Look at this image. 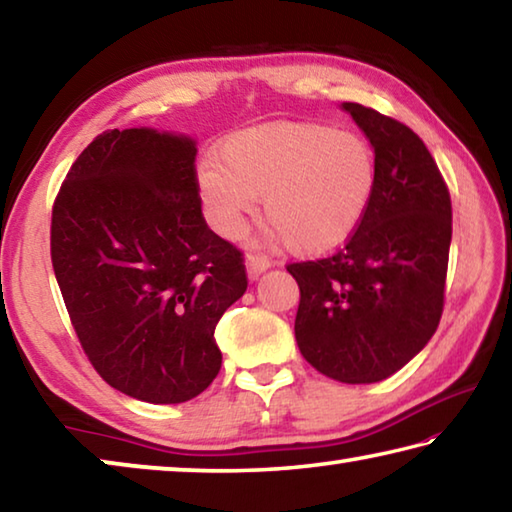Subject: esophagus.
Wrapping results in <instances>:
<instances>
[{"mask_svg": "<svg viewBox=\"0 0 512 512\" xmlns=\"http://www.w3.org/2000/svg\"><path fill=\"white\" fill-rule=\"evenodd\" d=\"M268 266H271V259H268V257L259 255V253H248L246 255V268H248L250 280H257V277L262 275Z\"/></svg>", "mask_w": 512, "mask_h": 512, "instance_id": "esophagus-1", "label": "esophagus"}]
</instances>
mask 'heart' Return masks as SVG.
Masks as SVG:
<instances>
[{"label": "heart", "instance_id": "obj_1", "mask_svg": "<svg viewBox=\"0 0 512 512\" xmlns=\"http://www.w3.org/2000/svg\"><path fill=\"white\" fill-rule=\"evenodd\" d=\"M196 171L207 219L235 239L262 198V216L293 255H327L361 228L379 180L372 144L316 121L248 128Z\"/></svg>", "mask_w": 512, "mask_h": 512}]
</instances>
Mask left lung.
<instances>
[{
  "instance_id": "8db88e82",
  "label": "left lung",
  "mask_w": 512,
  "mask_h": 512,
  "mask_svg": "<svg viewBox=\"0 0 512 512\" xmlns=\"http://www.w3.org/2000/svg\"><path fill=\"white\" fill-rule=\"evenodd\" d=\"M372 144L379 180L361 228L336 253L287 264L300 287V354L341 384H372L406 366L445 307L452 198L409 126L343 103Z\"/></svg>"
}]
</instances>
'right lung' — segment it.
I'll return each instance as SVG.
<instances>
[{"label": "right lung", "mask_w": 512, "mask_h": 512, "mask_svg": "<svg viewBox=\"0 0 512 512\" xmlns=\"http://www.w3.org/2000/svg\"><path fill=\"white\" fill-rule=\"evenodd\" d=\"M51 264L85 357L112 388L180 404L219 375L214 329L248 275L244 253L207 228L189 137H94L58 189Z\"/></svg>", "instance_id": "right-lung-1"}]
</instances>
